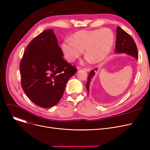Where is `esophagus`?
I'll list each match as a JSON object with an SVG mask.
<instances>
[{"instance_id": "esophagus-1", "label": "esophagus", "mask_w": 150, "mask_h": 150, "mask_svg": "<svg viewBox=\"0 0 150 150\" xmlns=\"http://www.w3.org/2000/svg\"><path fill=\"white\" fill-rule=\"evenodd\" d=\"M84 70L86 71V72H89L90 71H91L90 69H84Z\"/></svg>"}]
</instances>
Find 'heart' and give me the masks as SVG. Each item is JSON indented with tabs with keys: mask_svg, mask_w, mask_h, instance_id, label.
I'll use <instances>...</instances> for the list:
<instances>
[{
	"mask_svg": "<svg viewBox=\"0 0 150 150\" xmlns=\"http://www.w3.org/2000/svg\"><path fill=\"white\" fill-rule=\"evenodd\" d=\"M115 41L112 31L108 28L81 30L75 32L71 39H66L61 45L67 61L74 62L84 50L86 59L93 64L103 61L111 53Z\"/></svg>",
	"mask_w": 150,
	"mask_h": 150,
	"instance_id": "b5f03b06",
	"label": "heart"
}]
</instances>
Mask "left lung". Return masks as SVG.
<instances>
[{"label": "left lung", "instance_id": "obj_1", "mask_svg": "<svg viewBox=\"0 0 150 150\" xmlns=\"http://www.w3.org/2000/svg\"><path fill=\"white\" fill-rule=\"evenodd\" d=\"M116 30L117 36L115 53L118 54L124 53L134 58L136 60H137L138 52L137 46L132 37L119 26L117 27ZM97 70V69H96V70ZM95 74L96 73L94 70L91 71L88 81L86 83V89H87L88 93L89 92L91 80L93 76L95 75Z\"/></svg>", "mask_w": 150, "mask_h": 150}]
</instances>
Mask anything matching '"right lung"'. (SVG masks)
Here are the masks:
<instances>
[{
	"instance_id": "add662e5",
	"label": "right lung",
	"mask_w": 150,
	"mask_h": 150,
	"mask_svg": "<svg viewBox=\"0 0 150 150\" xmlns=\"http://www.w3.org/2000/svg\"><path fill=\"white\" fill-rule=\"evenodd\" d=\"M62 57L52 29L34 38L23 53L20 64L22 88L29 99L39 107L49 108L57 105L68 80L76 72Z\"/></svg>"
}]
</instances>
